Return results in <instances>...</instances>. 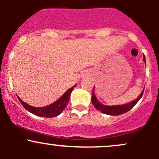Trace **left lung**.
<instances>
[{
  "mask_svg": "<svg viewBox=\"0 0 159 159\" xmlns=\"http://www.w3.org/2000/svg\"><path fill=\"white\" fill-rule=\"evenodd\" d=\"M143 61L145 62V55L143 56ZM94 86L92 91V96H91V102H92V104L94 105V108H95L97 110L100 111L102 112V113L106 114V115H119L129 111L131 110V108H132L133 107L137 104V102L140 100V98L142 97V94H143V92H144V89H143V91H142V93L139 94V96L137 98V99H135V100L130 102L129 104H125V105H115V106H107V105H102V104H101L100 102L98 101L97 98H96L95 95H94Z\"/></svg>",
  "mask_w": 159,
  "mask_h": 159,
  "instance_id": "1",
  "label": "left lung"
}]
</instances>
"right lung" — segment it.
Listing matches in <instances>:
<instances>
[{"label": "right lung", "instance_id": "obj_1", "mask_svg": "<svg viewBox=\"0 0 159 159\" xmlns=\"http://www.w3.org/2000/svg\"><path fill=\"white\" fill-rule=\"evenodd\" d=\"M76 86L75 84V86L71 87L58 100L56 101L55 102L52 103L51 105H48L45 107H40V108H36V107L30 106V105H28L25 102H24L19 97L18 99L20 101V102L21 103V105H23L24 108H25L27 111L30 112V113L34 114L35 115H38V116L41 117H45V118H53V117H56L57 115H60L64 109L66 108L67 105L68 104L70 99V95L71 94V91H73L74 88Z\"/></svg>", "mask_w": 159, "mask_h": 159}]
</instances>
